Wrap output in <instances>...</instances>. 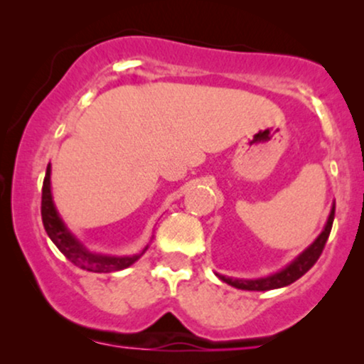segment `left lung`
Returning a JSON list of instances; mask_svg holds the SVG:
<instances>
[{
    "instance_id": "1",
    "label": "left lung",
    "mask_w": 364,
    "mask_h": 364,
    "mask_svg": "<svg viewBox=\"0 0 364 364\" xmlns=\"http://www.w3.org/2000/svg\"><path fill=\"white\" fill-rule=\"evenodd\" d=\"M333 215H336V203H333L332 212H330L327 225L325 229L321 231V235L316 237L315 243H313L310 248L304 250V252L296 258L294 262L291 263L289 267L281 270V272L269 275V277H263V279H257V281H245V279H231V277H224V275L217 274V277L220 281L228 282L229 286L237 287V289H243V291H270V289H277V287H284V286H289L294 281H298L299 277H303L308 270L315 265L316 260L320 258L321 252H323L325 243H327L330 231H332V224H333Z\"/></svg>"
}]
</instances>
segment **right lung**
<instances>
[{
  "mask_svg": "<svg viewBox=\"0 0 364 364\" xmlns=\"http://www.w3.org/2000/svg\"><path fill=\"white\" fill-rule=\"evenodd\" d=\"M41 215H43V224L48 236L58 246V250L68 258L73 265L80 267L89 272H116V270H123L127 267L135 263L140 258V255H133V257H104V255H94L87 252L83 246L78 243L75 237L70 235L68 229L65 228L63 220L58 215L56 207L53 203L51 196V166L46 169V176L43 183V202H41Z\"/></svg>",
  "mask_w": 364,
  "mask_h": 364,
  "instance_id": "add662e5",
  "label": "right lung"
}]
</instances>
